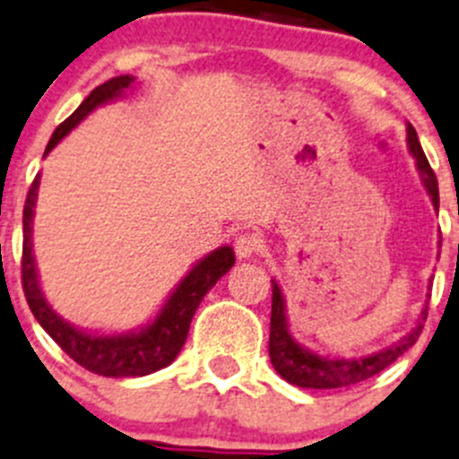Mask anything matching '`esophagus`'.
<instances>
[{"label": "esophagus", "mask_w": 459, "mask_h": 459, "mask_svg": "<svg viewBox=\"0 0 459 459\" xmlns=\"http://www.w3.org/2000/svg\"><path fill=\"white\" fill-rule=\"evenodd\" d=\"M260 249V239L255 238L254 233H244L235 239V254H238L239 260L254 258Z\"/></svg>", "instance_id": "1"}]
</instances>
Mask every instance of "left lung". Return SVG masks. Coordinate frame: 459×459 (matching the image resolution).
<instances>
[{"instance_id": "1", "label": "left lung", "mask_w": 459, "mask_h": 459, "mask_svg": "<svg viewBox=\"0 0 459 459\" xmlns=\"http://www.w3.org/2000/svg\"><path fill=\"white\" fill-rule=\"evenodd\" d=\"M408 147L410 153L417 160V169L421 174V183L430 196L435 210H439V187H437V177L419 144L417 131L408 124ZM442 247V242H439ZM428 316V306L423 307L417 319V326L394 342L392 346L376 353L365 355V358H326L315 351L306 349L292 337L288 326V315H285V299H282L278 282L272 281V328H269V358H272L273 369L281 374L282 380L306 389H340L349 385H358L371 376L387 369L392 362H396L414 342L419 340L423 331V321Z\"/></svg>"}]
</instances>
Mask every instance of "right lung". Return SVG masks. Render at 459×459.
Here are the masks:
<instances>
[{"label": "right lung", "mask_w": 459, "mask_h": 459, "mask_svg": "<svg viewBox=\"0 0 459 459\" xmlns=\"http://www.w3.org/2000/svg\"><path fill=\"white\" fill-rule=\"evenodd\" d=\"M135 83V76L122 74L115 79L106 81V83L97 85L92 92L83 100V104L56 128L51 135L49 144L45 149V156L65 138L67 133L81 122L88 113H92L97 106L108 104V101L117 100L126 92L131 85ZM38 186H40V177L31 183L27 195V204H24V244H22V288L24 297H27L29 307H31L33 316L38 319L47 335L61 346L76 365L85 367L92 374L106 376V378H138V376L153 374V371L162 369V367L171 365L177 355L181 353L183 344L187 340V331H190V321L195 316L196 307H199L201 299L208 294V290L229 272L235 264V254L230 247H220L205 258H201L195 267L187 272L177 285V290L169 294L165 306L156 315V319L147 326L138 328V331L128 333H115V335H101V333H90L83 328L72 326L70 321L56 315L51 306L47 303L45 294L40 290V281H38L36 272V258H33V212H36V199H38Z\"/></svg>", "instance_id": "add662e5"}]
</instances>
